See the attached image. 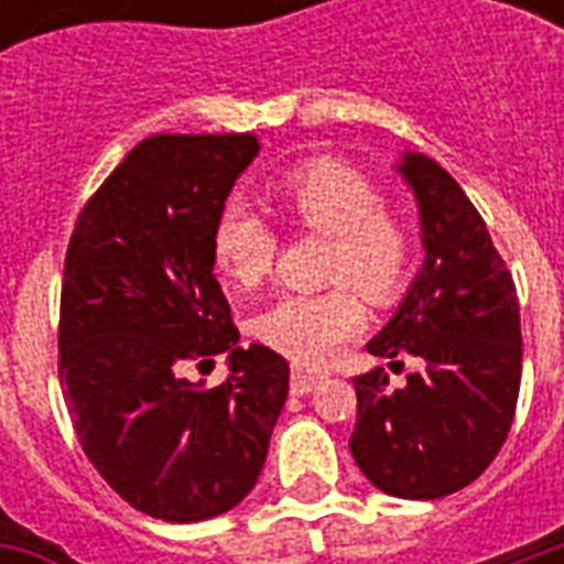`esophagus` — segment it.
I'll list each match as a JSON object with an SVG mask.
<instances>
[{"label":"esophagus","mask_w":564,"mask_h":564,"mask_svg":"<svg viewBox=\"0 0 564 564\" xmlns=\"http://www.w3.org/2000/svg\"><path fill=\"white\" fill-rule=\"evenodd\" d=\"M319 380H323V375H317V371L293 368V380H290V390H293L295 395H305V392H311L314 387H317Z\"/></svg>","instance_id":"obj_1"}]
</instances>
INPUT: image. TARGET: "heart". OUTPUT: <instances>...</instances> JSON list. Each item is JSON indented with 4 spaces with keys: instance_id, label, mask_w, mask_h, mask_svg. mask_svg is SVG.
Listing matches in <instances>:
<instances>
[{
    "instance_id": "b5f03b06",
    "label": "heart",
    "mask_w": 564,
    "mask_h": 564,
    "mask_svg": "<svg viewBox=\"0 0 564 564\" xmlns=\"http://www.w3.org/2000/svg\"><path fill=\"white\" fill-rule=\"evenodd\" d=\"M274 196L286 217L311 232L329 235L323 293H286L253 323L262 344L302 366H317L354 335L371 302L399 293L414 269L416 235L411 223L383 208L378 184L338 160H307L278 177ZM214 265L226 281L250 290L269 278L278 235L247 202H229L210 232Z\"/></svg>"
}]
</instances>
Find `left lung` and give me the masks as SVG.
<instances>
[{"label": "left lung", "instance_id": "1", "mask_svg": "<svg viewBox=\"0 0 564 564\" xmlns=\"http://www.w3.org/2000/svg\"><path fill=\"white\" fill-rule=\"evenodd\" d=\"M414 189L425 262L368 354L414 356L404 383L383 368L354 378L350 453L395 498H444L477 480L513 423L522 375L517 286L471 198L435 160L395 165Z\"/></svg>", "mask_w": 564, "mask_h": 564}]
</instances>
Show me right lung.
Listing matches in <instances>:
<instances>
[{
	"label": "right lung",
	"instance_id": "right-lung-1",
	"mask_svg": "<svg viewBox=\"0 0 564 564\" xmlns=\"http://www.w3.org/2000/svg\"><path fill=\"white\" fill-rule=\"evenodd\" d=\"M257 135H150L84 205L59 299V383L105 484L165 522L232 510L257 486L290 366L238 347L210 232ZM230 354L208 391L186 361Z\"/></svg>",
	"mask_w": 564,
	"mask_h": 564
}]
</instances>
